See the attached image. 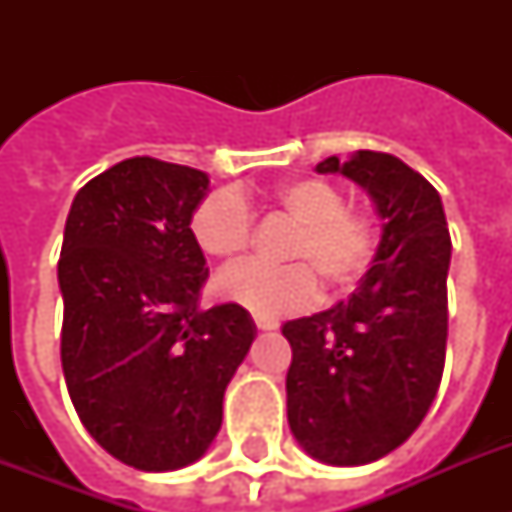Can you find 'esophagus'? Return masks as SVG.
<instances>
[{"instance_id": "34e87169", "label": "esophagus", "mask_w": 512, "mask_h": 512, "mask_svg": "<svg viewBox=\"0 0 512 512\" xmlns=\"http://www.w3.org/2000/svg\"><path fill=\"white\" fill-rule=\"evenodd\" d=\"M255 324H257V329H276V327H279V324H276V321H271V319H260V316H255Z\"/></svg>"}]
</instances>
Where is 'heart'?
<instances>
[{
  "label": "heart",
  "mask_w": 512,
  "mask_h": 512,
  "mask_svg": "<svg viewBox=\"0 0 512 512\" xmlns=\"http://www.w3.org/2000/svg\"><path fill=\"white\" fill-rule=\"evenodd\" d=\"M276 207L297 225L284 260L292 265H236L220 273L217 292L260 319L303 311L319 300V281L345 292L372 265L377 228L361 209L345 207V191L327 177H295L273 193ZM255 223L247 204L231 191H215L196 204L191 236L207 257L233 263L252 244Z\"/></svg>",
  "instance_id": "1"
}]
</instances>
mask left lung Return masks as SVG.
<instances>
[{
	"label": "left lung",
	"instance_id": "8db88e82",
	"mask_svg": "<svg viewBox=\"0 0 512 512\" xmlns=\"http://www.w3.org/2000/svg\"><path fill=\"white\" fill-rule=\"evenodd\" d=\"M316 172L366 188L382 239L348 300L281 327L292 345L287 417L311 457L366 465L404 444L438 393L452 239L436 188L396 156H329Z\"/></svg>",
	"mask_w": 512,
	"mask_h": 512
}]
</instances>
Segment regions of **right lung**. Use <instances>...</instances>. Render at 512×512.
<instances>
[{
  "label": "right lung",
  "mask_w": 512,
  "mask_h": 512,
  "mask_svg": "<svg viewBox=\"0 0 512 512\" xmlns=\"http://www.w3.org/2000/svg\"><path fill=\"white\" fill-rule=\"evenodd\" d=\"M209 175L135 156L79 188L63 233L60 361L95 441L164 473L207 452L223 396L255 340L241 305L199 308L209 276L191 215Z\"/></svg>",
  "instance_id": "1"
}]
</instances>
